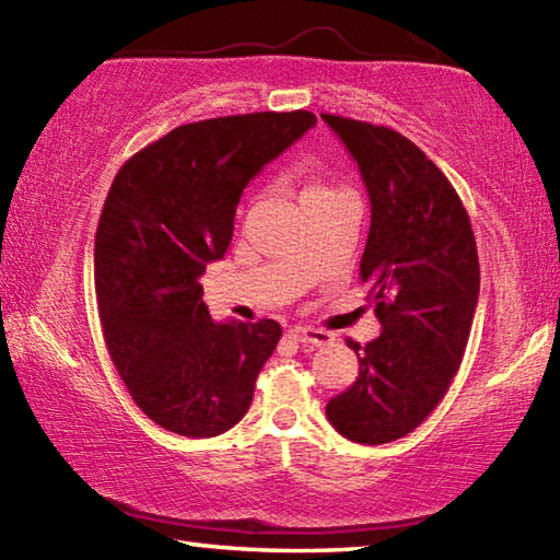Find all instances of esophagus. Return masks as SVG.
Listing matches in <instances>:
<instances>
[{
	"label": "esophagus",
	"mask_w": 560,
	"mask_h": 560,
	"mask_svg": "<svg viewBox=\"0 0 560 560\" xmlns=\"http://www.w3.org/2000/svg\"><path fill=\"white\" fill-rule=\"evenodd\" d=\"M291 336L296 338V340H301V343L316 346V348L328 346L330 340H334V336H330L328 330H324V328H311V326H296V328H291Z\"/></svg>",
	"instance_id": "esophagus-1"
}]
</instances>
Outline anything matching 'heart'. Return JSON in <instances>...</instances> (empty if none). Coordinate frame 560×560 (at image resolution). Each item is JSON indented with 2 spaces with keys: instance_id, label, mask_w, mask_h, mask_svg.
Instances as JSON below:
<instances>
[{
  "instance_id": "1",
  "label": "heart",
  "mask_w": 560,
  "mask_h": 560,
  "mask_svg": "<svg viewBox=\"0 0 560 560\" xmlns=\"http://www.w3.org/2000/svg\"><path fill=\"white\" fill-rule=\"evenodd\" d=\"M330 192H340V189L320 183V179H314V183H308L306 187H303L301 197H303V200H311V197H324V195H330Z\"/></svg>"
}]
</instances>
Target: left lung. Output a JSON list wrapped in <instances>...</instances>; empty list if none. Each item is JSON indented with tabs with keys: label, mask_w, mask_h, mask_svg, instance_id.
I'll use <instances>...</instances> for the list:
<instances>
[{
	"label": "left lung",
	"mask_w": 560,
	"mask_h": 560,
	"mask_svg": "<svg viewBox=\"0 0 560 560\" xmlns=\"http://www.w3.org/2000/svg\"><path fill=\"white\" fill-rule=\"evenodd\" d=\"M360 167L371 232L360 281L383 334L358 355V377L326 415L343 438H405L447 395L479 299V257L469 214L442 170L400 132L320 113Z\"/></svg>",
	"instance_id": "obj_1"
}]
</instances>
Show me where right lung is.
<instances>
[{
	"mask_svg": "<svg viewBox=\"0 0 560 560\" xmlns=\"http://www.w3.org/2000/svg\"><path fill=\"white\" fill-rule=\"evenodd\" d=\"M314 126L308 110L187 122L128 158L113 179L93 249L103 340L130 397L160 428L214 438L249 410L281 326L214 324L200 277L230 246L249 179Z\"/></svg>",
	"mask_w": 560,
	"mask_h": 560,
	"instance_id": "right-lung-1",
	"label": "right lung"
}]
</instances>
